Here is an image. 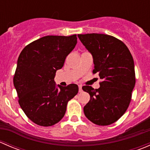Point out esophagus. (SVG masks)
I'll return each instance as SVG.
<instances>
[{"label": "esophagus", "instance_id": "34e87169", "mask_svg": "<svg viewBox=\"0 0 150 150\" xmlns=\"http://www.w3.org/2000/svg\"><path fill=\"white\" fill-rule=\"evenodd\" d=\"M78 88H79V92L81 93V92L83 91V89H82V86L81 85H80V86H78Z\"/></svg>", "mask_w": 150, "mask_h": 150}]
</instances>
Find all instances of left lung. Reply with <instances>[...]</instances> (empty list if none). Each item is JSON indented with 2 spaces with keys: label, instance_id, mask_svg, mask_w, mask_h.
<instances>
[{
  "label": "left lung",
  "instance_id": "obj_1",
  "mask_svg": "<svg viewBox=\"0 0 150 150\" xmlns=\"http://www.w3.org/2000/svg\"><path fill=\"white\" fill-rule=\"evenodd\" d=\"M78 37L93 56V74L102 80L98 89L83 86L90 95L84 114L96 125H109L122 117L131 102L136 83L133 57L125 43L112 35L91 33Z\"/></svg>",
  "mask_w": 150,
  "mask_h": 150
}]
</instances>
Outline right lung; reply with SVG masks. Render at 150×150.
I'll return each instance as SVG.
<instances>
[{"instance_id":"obj_1","label":"right lung","mask_w":150,"mask_h":150,"mask_svg":"<svg viewBox=\"0 0 150 150\" xmlns=\"http://www.w3.org/2000/svg\"><path fill=\"white\" fill-rule=\"evenodd\" d=\"M77 43V35H47L23 48L13 76L18 102L27 117L40 126L62 119L68 102L78 92L76 84L56 88L54 77Z\"/></svg>"}]
</instances>
